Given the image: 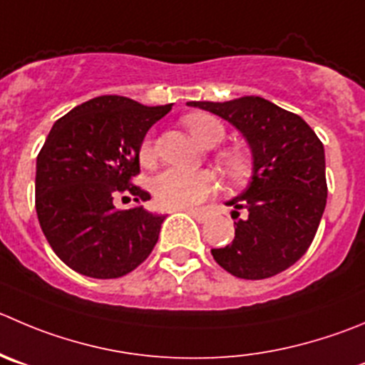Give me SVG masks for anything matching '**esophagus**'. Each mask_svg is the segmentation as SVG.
<instances>
[{"label": "esophagus", "instance_id": "obj_1", "mask_svg": "<svg viewBox=\"0 0 365 365\" xmlns=\"http://www.w3.org/2000/svg\"><path fill=\"white\" fill-rule=\"evenodd\" d=\"M186 213L188 215H192L193 218H195V220H199V222H206V213H204V211H200V210H195V207H186Z\"/></svg>", "mask_w": 365, "mask_h": 365}]
</instances>
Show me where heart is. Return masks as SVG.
<instances>
[{
	"instance_id": "heart-1",
	"label": "heart",
	"mask_w": 365,
	"mask_h": 365,
	"mask_svg": "<svg viewBox=\"0 0 365 365\" xmlns=\"http://www.w3.org/2000/svg\"><path fill=\"white\" fill-rule=\"evenodd\" d=\"M185 125L193 138L204 147H215L224 140V127L217 118L210 114H190ZM140 158L143 163L152 159V141L145 140L141 145ZM222 170L231 177L240 175L245 170V159L237 152H222ZM152 190L158 202L165 207H190L206 199L213 190V177L207 172H190L182 168H168L159 173L152 182Z\"/></svg>"
}]
</instances>
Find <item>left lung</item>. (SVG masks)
Segmentation results:
<instances>
[{
  "instance_id": "1",
  "label": "left lung",
  "mask_w": 365,
  "mask_h": 365,
  "mask_svg": "<svg viewBox=\"0 0 365 365\" xmlns=\"http://www.w3.org/2000/svg\"><path fill=\"white\" fill-rule=\"evenodd\" d=\"M188 106L229 121L252 155L247 188L225 202L237 218L235 240L211 249L215 262L242 279L283 272L308 251L324 213L328 188L321 140L303 118L262 96Z\"/></svg>"
}]
</instances>
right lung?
<instances>
[{
    "mask_svg": "<svg viewBox=\"0 0 365 365\" xmlns=\"http://www.w3.org/2000/svg\"><path fill=\"white\" fill-rule=\"evenodd\" d=\"M118 95L96 96L55 121L37 155L36 211L55 255L78 274L121 277L158 244L165 217L143 206L116 210L114 197L150 195L130 179L140 173L148 128L170 113Z\"/></svg>",
    "mask_w": 365,
    "mask_h": 365,
    "instance_id": "1",
    "label": "right lung"
}]
</instances>
